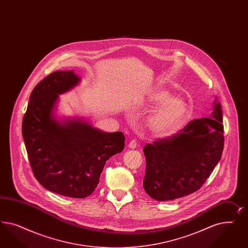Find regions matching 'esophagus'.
I'll list each match as a JSON object with an SVG mask.
<instances>
[{
  "label": "esophagus",
  "mask_w": 248,
  "mask_h": 248,
  "mask_svg": "<svg viewBox=\"0 0 248 248\" xmlns=\"http://www.w3.org/2000/svg\"><path fill=\"white\" fill-rule=\"evenodd\" d=\"M136 146H137V143H136V141H135V139H134V140H131V141L129 142V144H128V147H129V148L135 149Z\"/></svg>",
  "instance_id": "34e87169"
}]
</instances>
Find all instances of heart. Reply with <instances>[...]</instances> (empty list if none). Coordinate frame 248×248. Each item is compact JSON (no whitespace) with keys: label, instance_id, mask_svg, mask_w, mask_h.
Wrapping results in <instances>:
<instances>
[{"label":"heart","instance_id":"obj_1","mask_svg":"<svg viewBox=\"0 0 248 248\" xmlns=\"http://www.w3.org/2000/svg\"><path fill=\"white\" fill-rule=\"evenodd\" d=\"M149 105H159L151 113L146 125L152 135L168 137L176 134L187 121L190 109L187 101L182 96H172L171 92L163 87H155L147 93Z\"/></svg>","mask_w":248,"mask_h":248}]
</instances>
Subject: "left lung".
Listing matches in <instances>:
<instances>
[{
  "instance_id": "left-lung-1",
  "label": "left lung",
  "mask_w": 248,
  "mask_h": 248,
  "mask_svg": "<svg viewBox=\"0 0 248 248\" xmlns=\"http://www.w3.org/2000/svg\"><path fill=\"white\" fill-rule=\"evenodd\" d=\"M221 104L216 98L209 117L191 121L176 135L143 147V188L157 201L195 193L210 176L224 149Z\"/></svg>"
}]
</instances>
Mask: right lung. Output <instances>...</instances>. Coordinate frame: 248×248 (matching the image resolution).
I'll use <instances>...</instances> for the list:
<instances>
[{
  "label": "right lung",
  "instance_id": "1",
  "mask_svg": "<svg viewBox=\"0 0 248 248\" xmlns=\"http://www.w3.org/2000/svg\"><path fill=\"white\" fill-rule=\"evenodd\" d=\"M80 81L74 71L46 76L31 93L22 127L38 182L51 192L73 198L93 194L106 161L124 148L122 132H103L82 118L56 117L59 94Z\"/></svg>",
  "mask_w": 248,
  "mask_h": 248
}]
</instances>
